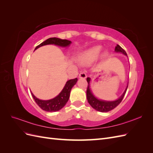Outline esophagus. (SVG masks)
I'll list each match as a JSON object with an SVG mask.
<instances>
[{"instance_id": "esophagus-1", "label": "esophagus", "mask_w": 153, "mask_h": 153, "mask_svg": "<svg viewBox=\"0 0 153 153\" xmlns=\"http://www.w3.org/2000/svg\"><path fill=\"white\" fill-rule=\"evenodd\" d=\"M87 77V75L86 73L84 72H80V73L79 74V78H85Z\"/></svg>"}]
</instances>
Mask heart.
<instances>
[{"label":"heart","mask_w":153,"mask_h":153,"mask_svg":"<svg viewBox=\"0 0 153 153\" xmlns=\"http://www.w3.org/2000/svg\"><path fill=\"white\" fill-rule=\"evenodd\" d=\"M101 51V47L96 46L83 52L78 58L80 62L82 64H91L96 61L100 57ZM103 56H107V53H103Z\"/></svg>","instance_id":"b5f03b06"}]
</instances>
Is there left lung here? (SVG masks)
Instances as JSON below:
<instances>
[{
    "label": "left lung",
    "instance_id": "obj_1",
    "mask_svg": "<svg viewBox=\"0 0 153 153\" xmlns=\"http://www.w3.org/2000/svg\"><path fill=\"white\" fill-rule=\"evenodd\" d=\"M115 51L116 52H121L127 56V53L126 52H125V50L120 47L119 45H117L116 47H115ZM90 81H91V78L89 77L87 78V82L88 83L87 89V101L92 108L96 110L99 111V112H109V111L113 110L114 108L116 107L117 106H118L119 105V103L122 101L125 94H126V92L127 91L128 86V85L126 88V89H125L124 92H123V94L121 95V96L120 97L119 99H117L115 101H106L98 100L93 95V94H92V92L90 89Z\"/></svg>",
    "mask_w": 153,
    "mask_h": 153
}]
</instances>
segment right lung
<instances>
[{
    "instance_id": "1",
    "label": "right lung",
    "mask_w": 153,
    "mask_h": 153,
    "mask_svg": "<svg viewBox=\"0 0 153 153\" xmlns=\"http://www.w3.org/2000/svg\"><path fill=\"white\" fill-rule=\"evenodd\" d=\"M71 43V41L67 39H61L57 38H50L43 41V43H41L38 46H37L35 50L42 47V46L47 45L53 44L55 45L60 46V47H66L69 46ZM77 80L78 79L76 78L75 79H71L67 81L65 86L64 87L63 89L60 92L59 94L52 100H41L37 98L32 92L31 94L32 97H33L35 102L41 109L47 111V112H56V111H59L65 106L69 100L72 87L75 85Z\"/></svg>"
}]
</instances>
